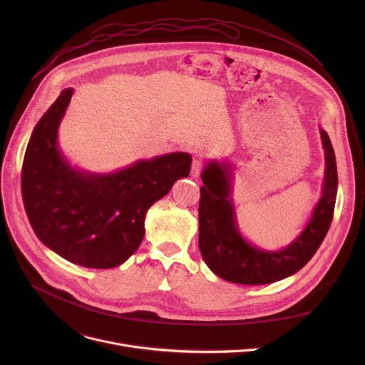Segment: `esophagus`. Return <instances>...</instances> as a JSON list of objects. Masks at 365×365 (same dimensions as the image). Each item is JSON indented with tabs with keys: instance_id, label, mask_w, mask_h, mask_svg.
<instances>
[{
	"instance_id": "esophagus-1",
	"label": "esophagus",
	"mask_w": 365,
	"mask_h": 365,
	"mask_svg": "<svg viewBox=\"0 0 365 365\" xmlns=\"http://www.w3.org/2000/svg\"><path fill=\"white\" fill-rule=\"evenodd\" d=\"M202 168H203V162L199 160V159H195L193 163H192V170H190V175L193 178H199L200 172H202Z\"/></svg>"
}]
</instances>
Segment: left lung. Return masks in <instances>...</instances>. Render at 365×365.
<instances>
[{
	"mask_svg": "<svg viewBox=\"0 0 365 365\" xmlns=\"http://www.w3.org/2000/svg\"><path fill=\"white\" fill-rule=\"evenodd\" d=\"M325 180L322 196L306 228L293 242L279 251L251 245L238 231L231 199V166L211 162L202 172L199 200V250L221 279L240 284H267L299 272L321 247L334 218L338 172L334 147L322 128Z\"/></svg>",
	"mask_w": 365,
	"mask_h": 365,
	"instance_id": "8db88e82",
	"label": "left lung"
}]
</instances>
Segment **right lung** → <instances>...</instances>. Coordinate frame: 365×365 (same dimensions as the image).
Wrapping results in <instances>:
<instances>
[{"instance_id": "add662e5", "label": "right lung", "mask_w": 365, "mask_h": 365, "mask_svg": "<svg viewBox=\"0 0 365 365\" xmlns=\"http://www.w3.org/2000/svg\"><path fill=\"white\" fill-rule=\"evenodd\" d=\"M72 93L63 89L33 130L21 170L23 202L46 247L78 266L113 269L137 251L148 207L189 176L192 158L165 154L108 175L73 169L58 147Z\"/></svg>"}]
</instances>
